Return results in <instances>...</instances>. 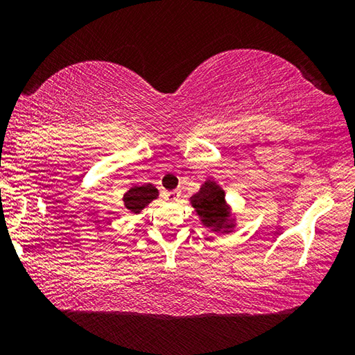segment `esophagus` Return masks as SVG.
I'll return each mask as SVG.
<instances>
[{
    "mask_svg": "<svg viewBox=\"0 0 355 355\" xmlns=\"http://www.w3.org/2000/svg\"><path fill=\"white\" fill-rule=\"evenodd\" d=\"M180 197V191H167L166 192V200L167 202H177Z\"/></svg>",
    "mask_w": 355,
    "mask_h": 355,
    "instance_id": "esophagus-1",
    "label": "esophagus"
}]
</instances>
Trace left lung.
Segmentation results:
<instances>
[{"label": "left lung", "mask_w": 355, "mask_h": 355, "mask_svg": "<svg viewBox=\"0 0 355 355\" xmlns=\"http://www.w3.org/2000/svg\"><path fill=\"white\" fill-rule=\"evenodd\" d=\"M191 203L200 216L203 225L214 227V232H220L222 227H232L227 219L228 208L225 205V192L214 182L203 184L200 191L191 197Z\"/></svg>", "instance_id": "obj_1"}]
</instances>
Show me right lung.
<instances>
[{"mask_svg": "<svg viewBox=\"0 0 355 355\" xmlns=\"http://www.w3.org/2000/svg\"><path fill=\"white\" fill-rule=\"evenodd\" d=\"M158 197V189L155 188L153 184H142V186H133L127 194L123 196L125 207H127L130 211L139 213L141 209L148 205L150 202Z\"/></svg>", "mask_w": 355, "mask_h": 355, "instance_id": "1", "label": "right lung"}]
</instances>
